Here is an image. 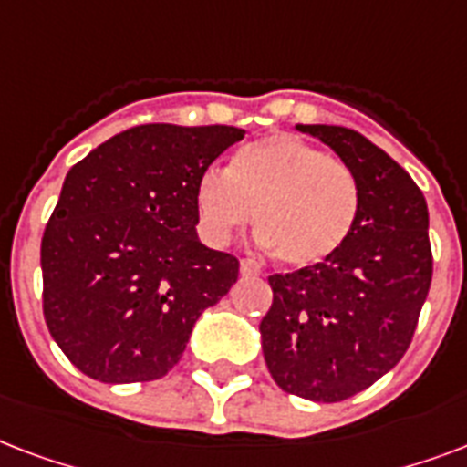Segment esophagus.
<instances>
[{
  "instance_id": "1",
  "label": "esophagus",
  "mask_w": 467,
  "mask_h": 467,
  "mask_svg": "<svg viewBox=\"0 0 467 467\" xmlns=\"http://www.w3.org/2000/svg\"><path fill=\"white\" fill-rule=\"evenodd\" d=\"M241 273H244V275H260V265L255 263V260L244 258V260H241Z\"/></svg>"
}]
</instances>
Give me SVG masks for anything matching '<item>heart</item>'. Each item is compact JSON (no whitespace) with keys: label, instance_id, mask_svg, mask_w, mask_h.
Masks as SVG:
<instances>
[{"label":"heart","instance_id":"heart-1","mask_svg":"<svg viewBox=\"0 0 467 467\" xmlns=\"http://www.w3.org/2000/svg\"><path fill=\"white\" fill-rule=\"evenodd\" d=\"M197 229L223 245L253 214L260 244L287 267H312L341 251L358 222L353 170L292 133L244 146L229 170L209 168L194 187Z\"/></svg>","mask_w":467,"mask_h":467}]
</instances>
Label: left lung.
<instances>
[{
	"label": "left lung",
	"instance_id": "1",
	"mask_svg": "<svg viewBox=\"0 0 467 467\" xmlns=\"http://www.w3.org/2000/svg\"><path fill=\"white\" fill-rule=\"evenodd\" d=\"M341 158L360 187L356 229L319 265L270 275L260 321L267 370L290 395L341 402L407 353L431 287L429 209L417 182L353 129L297 124Z\"/></svg>",
	"mask_w": 467,
	"mask_h": 467
}]
</instances>
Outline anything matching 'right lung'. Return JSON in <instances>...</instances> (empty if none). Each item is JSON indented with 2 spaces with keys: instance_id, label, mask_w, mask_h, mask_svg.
<instances>
[{
  "instance_id": "1",
  "label": "right lung",
  "mask_w": 467,
  "mask_h": 467,
  "mask_svg": "<svg viewBox=\"0 0 467 467\" xmlns=\"http://www.w3.org/2000/svg\"><path fill=\"white\" fill-rule=\"evenodd\" d=\"M244 133L133 126L70 168L43 231V317L87 378L168 375L194 321L238 280V258L197 236L194 187Z\"/></svg>"
}]
</instances>
